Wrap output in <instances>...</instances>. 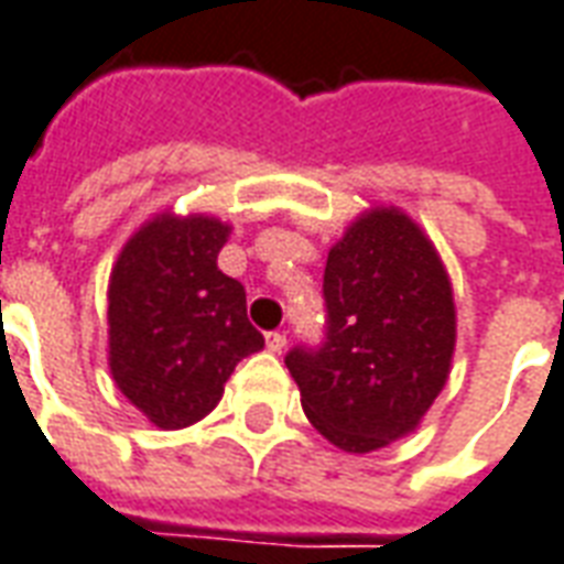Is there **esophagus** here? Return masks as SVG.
I'll return each mask as SVG.
<instances>
[{
  "mask_svg": "<svg viewBox=\"0 0 564 564\" xmlns=\"http://www.w3.org/2000/svg\"><path fill=\"white\" fill-rule=\"evenodd\" d=\"M267 348L279 355L282 348H285V333H267Z\"/></svg>",
  "mask_w": 564,
  "mask_h": 564,
  "instance_id": "34e87169",
  "label": "esophagus"
}]
</instances>
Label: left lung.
<instances>
[{"instance_id": "1", "label": "left lung", "mask_w": 564, "mask_h": 564, "mask_svg": "<svg viewBox=\"0 0 564 564\" xmlns=\"http://www.w3.org/2000/svg\"><path fill=\"white\" fill-rule=\"evenodd\" d=\"M322 345L285 367L318 433L348 454L409 435L451 372L456 312L435 246L405 213L376 207L345 231L324 267Z\"/></svg>"}]
</instances>
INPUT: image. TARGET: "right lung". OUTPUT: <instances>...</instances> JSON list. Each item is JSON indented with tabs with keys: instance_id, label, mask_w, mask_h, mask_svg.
Listing matches in <instances>:
<instances>
[{
	"instance_id": "right-lung-1",
	"label": "right lung",
	"mask_w": 564,
	"mask_h": 564,
	"mask_svg": "<svg viewBox=\"0 0 564 564\" xmlns=\"http://www.w3.org/2000/svg\"><path fill=\"white\" fill-rule=\"evenodd\" d=\"M228 234L213 216L162 213L110 273V376L162 430L207 417L234 367L264 348L246 318V291L216 264Z\"/></svg>"
}]
</instances>
